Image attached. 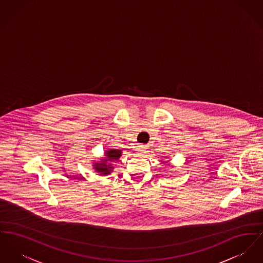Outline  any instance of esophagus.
Listing matches in <instances>:
<instances>
[{
    "label": "esophagus",
    "instance_id": "34e87169",
    "mask_svg": "<svg viewBox=\"0 0 263 263\" xmlns=\"http://www.w3.org/2000/svg\"><path fill=\"white\" fill-rule=\"evenodd\" d=\"M146 146H144V145H140V146H138V148H137V152L138 153H140V154H143V153H146Z\"/></svg>",
    "mask_w": 263,
    "mask_h": 263
}]
</instances>
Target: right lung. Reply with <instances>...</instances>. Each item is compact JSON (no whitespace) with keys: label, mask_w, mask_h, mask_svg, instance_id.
Returning <instances> with one entry per match:
<instances>
[{"label":"right lung","mask_w":263,"mask_h":263,"mask_svg":"<svg viewBox=\"0 0 263 263\" xmlns=\"http://www.w3.org/2000/svg\"><path fill=\"white\" fill-rule=\"evenodd\" d=\"M104 155V159H102L99 163L94 162L93 169L100 175H109L113 171V167L110 162L118 160L122 155V151L118 149H109L108 151H105Z\"/></svg>","instance_id":"obj_1"}]
</instances>
